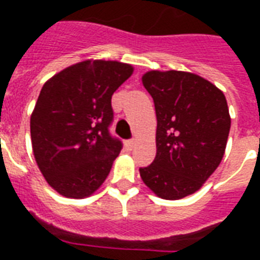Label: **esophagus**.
<instances>
[{
    "label": "esophagus",
    "mask_w": 260,
    "mask_h": 260,
    "mask_svg": "<svg viewBox=\"0 0 260 260\" xmlns=\"http://www.w3.org/2000/svg\"><path fill=\"white\" fill-rule=\"evenodd\" d=\"M125 146H126V148H129L131 150V148L135 146V139H129V140H126Z\"/></svg>",
    "instance_id": "34e87169"
}]
</instances>
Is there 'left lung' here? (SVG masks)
<instances>
[{
    "instance_id": "left-lung-1",
    "label": "left lung",
    "mask_w": 260,
    "mask_h": 260,
    "mask_svg": "<svg viewBox=\"0 0 260 260\" xmlns=\"http://www.w3.org/2000/svg\"><path fill=\"white\" fill-rule=\"evenodd\" d=\"M143 85L154 100L156 156L140 167L143 182L158 197L193 194L221 162L230 135L225 95L209 81L183 71H150Z\"/></svg>"
}]
</instances>
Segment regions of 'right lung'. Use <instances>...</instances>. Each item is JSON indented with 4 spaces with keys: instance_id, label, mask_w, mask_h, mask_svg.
Here are the masks:
<instances>
[{
    "instance_id": "1",
    "label": "right lung",
    "mask_w": 260,
    "mask_h": 260,
    "mask_svg": "<svg viewBox=\"0 0 260 260\" xmlns=\"http://www.w3.org/2000/svg\"><path fill=\"white\" fill-rule=\"evenodd\" d=\"M113 60L77 63L47 81L30 116L39 169L64 197H89L102 185L122 142L110 134L112 95L132 74Z\"/></svg>"
}]
</instances>
